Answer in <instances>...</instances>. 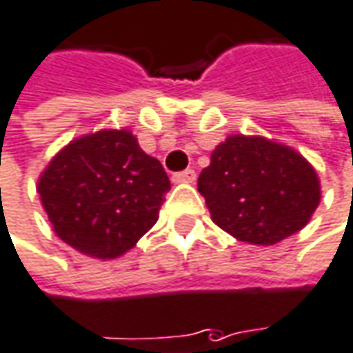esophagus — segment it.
<instances>
[{"instance_id": "obj_1", "label": "esophagus", "mask_w": 353, "mask_h": 353, "mask_svg": "<svg viewBox=\"0 0 353 353\" xmlns=\"http://www.w3.org/2000/svg\"><path fill=\"white\" fill-rule=\"evenodd\" d=\"M174 183H194L196 181V172L194 170H185V172H179L172 176Z\"/></svg>"}]
</instances>
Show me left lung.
<instances>
[{
    "instance_id": "1",
    "label": "left lung",
    "mask_w": 353,
    "mask_h": 353,
    "mask_svg": "<svg viewBox=\"0 0 353 353\" xmlns=\"http://www.w3.org/2000/svg\"><path fill=\"white\" fill-rule=\"evenodd\" d=\"M198 192L214 224L259 246L299 232L321 200L319 177L303 155L261 135H230L216 145Z\"/></svg>"
}]
</instances>
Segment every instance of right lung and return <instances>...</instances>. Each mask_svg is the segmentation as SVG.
Returning <instances> with one entry per match:
<instances>
[{
	"mask_svg": "<svg viewBox=\"0 0 353 353\" xmlns=\"http://www.w3.org/2000/svg\"><path fill=\"white\" fill-rule=\"evenodd\" d=\"M172 188L161 163L129 129H103L62 147L40 174L52 230L86 256L112 261L157 222Z\"/></svg>",
	"mask_w": 353,
	"mask_h": 353,
	"instance_id": "obj_1",
	"label": "right lung"
}]
</instances>
